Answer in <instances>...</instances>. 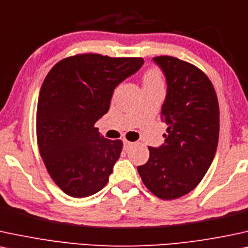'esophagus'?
<instances>
[{"label":"esophagus","mask_w":248,"mask_h":248,"mask_svg":"<svg viewBox=\"0 0 248 248\" xmlns=\"http://www.w3.org/2000/svg\"><path fill=\"white\" fill-rule=\"evenodd\" d=\"M134 145V143H131V142H128V140H124V150H129L131 146Z\"/></svg>","instance_id":"1"}]
</instances>
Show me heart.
Here are the masks:
<instances>
[{
    "mask_svg": "<svg viewBox=\"0 0 248 248\" xmlns=\"http://www.w3.org/2000/svg\"><path fill=\"white\" fill-rule=\"evenodd\" d=\"M144 86H151V84H161V77L158 70H149L144 75L143 79Z\"/></svg>",
    "mask_w": 248,
    "mask_h": 248,
    "instance_id": "1",
    "label": "heart"
}]
</instances>
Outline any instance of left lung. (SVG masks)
Segmentation results:
<instances>
[{"label":"left lung","mask_w":248,"mask_h":248,"mask_svg":"<svg viewBox=\"0 0 248 248\" xmlns=\"http://www.w3.org/2000/svg\"><path fill=\"white\" fill-rule=\"evenodd\" d=\"M153 62L167 82L161 108L167 134L162 145L149 147V160L137 170L155 196L171 200L192 191L207 173L217 147L220 109L211 80L198 67L170 56Z\"/></svg>","instance_id":"obj_1"}]
</instances>
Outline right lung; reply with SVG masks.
<instances>
[{
  "mask_svg": "<svg viewBox=\"0 0 248 248\" xmlns=\"http://www.w3.org/2000/svg\"><path fill=\"white\" fill-rule=\"evenodd\" d=\"M143 64V58L83 54L58 62L46 77L37 145L49 175L68 196L89 197L108 182L122 142L104 139L95 124L108 113L115 87Z\"/></svg>",
  "mask_w": 248,
  "mask_h": 248,
  "instance_id": "1",
  "label": "right lung"
}]
</instances>
